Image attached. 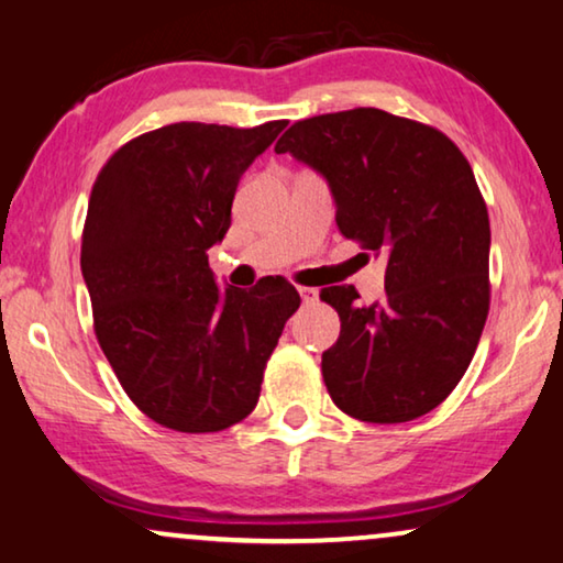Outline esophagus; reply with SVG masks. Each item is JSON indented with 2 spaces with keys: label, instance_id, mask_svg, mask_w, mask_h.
Instances as JSON below:
<instances>
[{
  "label": "esophagus",
  "instance_id": "1",
  "mask_svg": "<svg viewBox=\"0 0 563 563\" xmlns=\"http://www.w3.org/2000/svg\"><path fill=\"white\" fill-rule=\"evenodd\" d=\"M298 296H301L303 298V301L306 303H309V301H317V290H313V288H306V286H301V288H298Z\"/></svg>",
  "mask_w": 563,
  "mask_h": 563
}]
</instances>
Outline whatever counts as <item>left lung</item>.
Wrapping results in <instances>:
<instances>
[{"mask_svg": "<svg viewBox=\"0 0 563 563\" xmlns=\"http://www.w3.org/2000/svg\"><path fill=\"white\" fill-rule=\"evenodd\" d=\"M329 183L342 236L386 260V296L321 290L340 340L321 355L344 415L409 422L448 399L489 313V213L461 148L432 125L355 108L290 125L275 144Z\"/></svg>", "mask_w": 563, "mask_h": 563, "instance_id": "1", "label": "left lung"}]
</instances>
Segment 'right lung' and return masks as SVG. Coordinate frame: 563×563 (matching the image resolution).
Masks as SVG:
<instances>
[{
	"label": "right lung",
	"instance_id": "1",
	"mask_svg": "<svg viewBox=\"0 0 563 563\" xmlns=\"http://www.w3.org/2000/svg\"><path fill=\"white\" fill-rule=\"evenodd\" d=\"M286 125H164L120 146L92 185L81 275L97 342L131 401L169 430L242 422L301 306L286 277L221 290L208 267L239 177Z\"/></svg>",
	"mask_w": 563,
	"mask_h": 563
}]
</instances>
